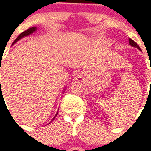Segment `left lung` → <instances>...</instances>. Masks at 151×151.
<instances>
[{
	"label": "left lung",
	"mask_w": 151,
	"mask_h": 151,
	"mask_svg": "<svg viewBox=\"0 0 151 151\" xmlns=\"http://www.w3.org/2000/svg\"><path fill=\"white\" fill-rule=\"evenodd\" d=\"M129 43H130V45L132 46V47H136V48H138L139 50H141V49H140V47H139V46L137 44L136 42H134V40H132V39H129Z\"/></svg>",
	"instance_id": "obj_1"
}]
</instances>
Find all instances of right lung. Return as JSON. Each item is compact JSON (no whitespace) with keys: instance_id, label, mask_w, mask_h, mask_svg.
I'll return each mask as SVG.
<instances>
[{"instance_id":"obj_1","label":"right lung","mask_w":151,"mask_h":151,"mask_svg":"<svg viewBox=\"0 0 151 151\" xmlns=\"http://www.w3.org/2000/svg\"><path fill=\"white\" fill-rule=\"evenodd\" d=\"M36 30H37L36 27H31V28H29V29H27V30H26V31H24V32H23L21 34H19V35L17 36V38L16 39V40H15L14 42H12V45L14 44V43H16L17 41H19V40H21L22 38H24V37H25V36H27V35H29L32 34V33L35 32ZM0 69H1V68H0ZM58 111H57V114H58ZM57 114H56V116H57ZM56 116H55L53 118V119H55V117H56ZM53 119H52V120H53ZM52 120H51V121H52Z\"/></svg>"}]
</instances>
